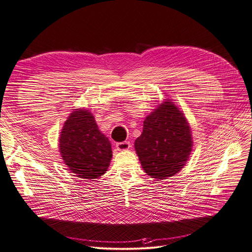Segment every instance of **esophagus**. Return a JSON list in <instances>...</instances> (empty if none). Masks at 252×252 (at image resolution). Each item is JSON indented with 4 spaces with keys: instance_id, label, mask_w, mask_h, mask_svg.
Instances as JSON below:
<instances>
[{
    "instance_id": "esophagus-1",
    "label": "esophagus",
    "mask_w": 252,
    "mask_h": 252,
    "mask_svg": "<svg viewBox=\"0 0 252 252\" xmlns=\"http://www.w3.org/2000/svg\"><path fill=\"white\" fill-rule=\"evenodd\" d=\"M116 147H117V149L120 150V151L128 150L129 148H130V143H129V142H120V143H117Z\"/></svg>"
}]
</instances>
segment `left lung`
<instances>
[{
    "label": "left lung",
    "instance_id": "left-lung-1",
    "mask_svg": "<svg viewBox=\"0 0 252 252\" xmlns=\"http://www.w3.org/2000/svg\"><path fill=\"white\" fill-rule=\"evenodd\" d=\"M192 145L191 128L184 112L170 98H165L145 119L134 149L144 171L161 181L181 171Z\"/></svg>",
    "mask_w": 252,
    "mask_h": 252
}]
</instances>
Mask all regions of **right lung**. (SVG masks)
I'll return each instance as SVG.
<instances>
[{
    "mask_svg": "<svg viewBox=\"0 0 252 252\" xmlns=\"http://www.w3.org/2000/svg\"><path fill=\"white\" fill-rule=\"evenodd\" d=\"M61 157L75 177L93 180L107 171L111 144L98 129L93 112L74 109L65 121L59 139Z\"/></svg>",
    "mask_w": 252,
    "mask_h": 252,
    "instance_id": "obj_1",
    "label": "right lung"
}]
</instances>
